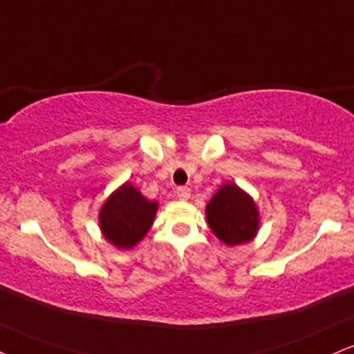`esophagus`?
<instances>
[{"instance_id":"esophagus-1","label":"esophagus","mask_w":354,"mask_h":354,"mask_svg":"<svg viewBox=\"0 0 354 354\" xmlns=\"http://www.w3.org/2000/svg\"><path fill=\"white\" fill-rule=\"evenodd\" d=\"M176 196L180 199H183V201H186V199H189L191 196V189L186 188V186H180V188L176 189Z\"/></svg>"}]
</instances>
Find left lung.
<instances>
[{"label":"left lung","instance_id":"8db88e82","mask_svg":"<svg viewBox=\"0 0 354 354\" xmlns=\"http://www.w3.org/2000/svg\"><path fill=\"white\" fill-rule=\"evenodd\" d=\"M206 218L216 237L224 244L249 242L259 227V212L252 199L236 185H224L206 206Z\"/></svg>","mask_w":354,"mask_h":354}]
</instances>
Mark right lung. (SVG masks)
I'll return each mask as SVG.
<instances>
[{
	"instance_id": "add662e5",
	"label": "right lung",
	"mask_w": 354,
	"mask_h": 354,
	"mask_svg": "<svg viewBox=\"0 0 354 354\" xmlns=\"http://www.w3.org/2000/svg\"><path fill=\"white\" fill-rule=\"evenodd\" d=\"M158 203L148 201L133 186L123 185L100 209V227L105 239L120 249H130L151 227Z\"/></svg>"
}]
</instances>
